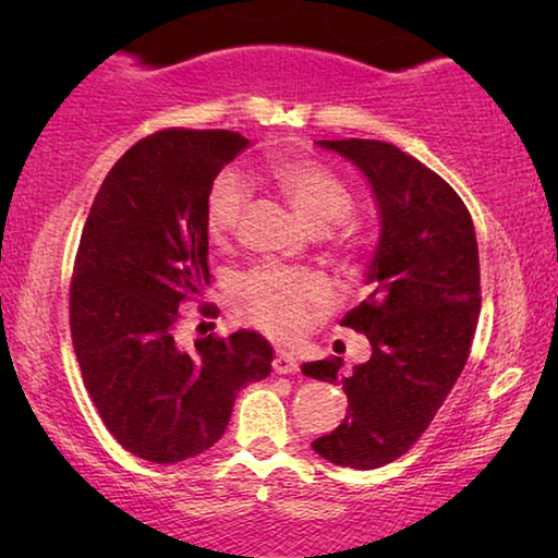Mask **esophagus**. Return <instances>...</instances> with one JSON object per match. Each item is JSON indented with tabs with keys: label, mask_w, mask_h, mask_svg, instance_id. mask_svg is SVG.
<instances>
[{
	"label": "esophagus",
	"mask_w": 558,
	"mask_h": 558,
	"mask_svg": "<svg viewBox=\"0 0 558 558\" xmlns=\"http://www.w3.org/2000/svg\"><path fill=\"white\" fill-rule=\"evenodd\" d=\"M274 371L277 373H296L300 371V363H296V357L292 353H287V350H279L277 355H274Z\"/></svg>",
	"instance_id": "obj_1"
}]
</instances>
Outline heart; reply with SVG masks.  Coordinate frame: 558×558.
Instances as JSON below:
<instances>
[{"mask_svg":"<svg viewBox=\"0 0 558 558\" xmlns=\"http://www.w3.org/2000/svg\"><path fill=\"white\" fill-rule=\"evenodd\" d=\"M266 178L310 228H327L335 243H350L345 218L353 193L330 167L302 157H281L266 167ZM248 185L241 174L220 172L205 197V231L223 246L239 231L248 210ZM325 300V281L312 271L262 266L235 281L233 304L243 317L271 335H294L307 323V312Z\"/></svg>","mask_w":558,"mask_h":558,"instance_id":"obj_1","label":"heart"}]
</instances>
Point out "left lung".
I'll return each instance as SVG.
<instances>
[{
    "label": "left lung",
    "mask_w": 558,
    "mask_h": 558,
    "mask_svg": "<svg viewBox=\"0 0 558 558\" xmlns=\"http://www.w3.org/2000/svg\"><path fill=\"white\" fill-rule=\"evenodd\" d=\"M371 182L380 241L371 294L342 317L371 357L342 376V357L302 373L342 384L348 416L312 449L342 468L373 470L407 454L432 424L468 363L480 317L475 226L462 197L407 151L378 140H323Z\"/></svg>",
    "instance_id": "obj_1"
}]
</instances>
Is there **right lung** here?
Masks as SVG:
<instances>
[{
  "instance_id": "add662e5",
  "label": "right lung",
  "mask_w": 558,
  "mask_h": 558,
  "mask_svg": "<svg viewBox=\"0 0 558 558\" xmlns=\"http://www.w3.org/2000/svg\"><path fill=\"white\" fill-rule=\"evenodd\" d=\"M248 147L226 129H162L111 167L83 226L71 281V338L83 384L126 452L157 464L216 445L235 393L271 373L254 330L180 350V307L210 284L205 197ZM205 317L213 304H201Z\"/></svg>"
}]
</instances>
